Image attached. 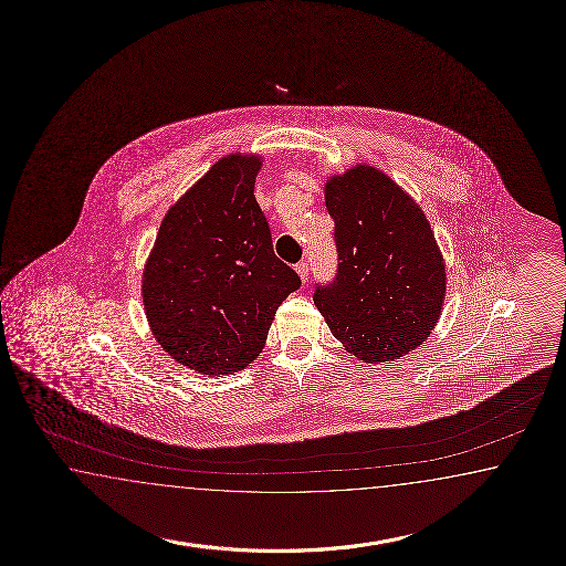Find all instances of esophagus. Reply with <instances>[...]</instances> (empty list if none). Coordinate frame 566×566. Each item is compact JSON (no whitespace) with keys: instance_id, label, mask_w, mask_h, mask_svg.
Returning a JSON list of instances; mask_svg holds the SVG:
<instances>
[{"instance_id":"1","label":"esophagus","mask_w":566,"mask_h":566,"mask_svg":"<svg viewBox=\"0 0 566 566\" xmlns=\"http://www.w3.org/2000/svg\"><path fill=\"white\" fill-rule=\"evenodd\" d=\"M296 272H298L302 282H308V264L306 262H298L296 264Z\"/></svg>"}]
</instances>
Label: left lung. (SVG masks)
<instances>
[{"mask_svg":"<svg viewBox=\"0 0 566 566\" xmlns=\"http://www.w3.org/2000/svg\"><path fill=\"white\" fill-rule=\"evenodd\" d=\"M335 221L337 276L314 304L335 339L365 364L412 352L439 323L447 290L427 214L390 176L357 164L325 185Z\"/></svg>","mask_w":566,"mask_h":566,"instance_id":"8db88e82","label":"left lung"}]
</instances>
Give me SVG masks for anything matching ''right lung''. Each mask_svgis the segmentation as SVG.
<instances>
[{
  "label": "right lung",
  "instance_id": "obj_1",
  "mask_svg": "<svg viewBox=\"0 0 566 566\" xmlns=\"http://www.w3.org/2000/svg\"><path fill=\"white\" fill-rule=\"evenodd\" d=\"M262 158L229 154L192 185L154 241L142 276L151 333L178 364L239 371L264 349L277 306L301 289L277 260L253 195Z\"/></svg>",
  "mask_w": 566,
  "mask_h": 566
}]
</instances>
